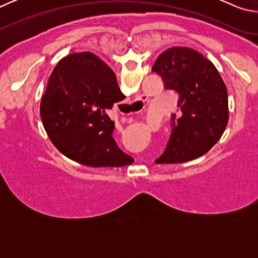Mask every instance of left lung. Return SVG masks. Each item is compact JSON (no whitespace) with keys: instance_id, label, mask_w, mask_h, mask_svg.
Listing matches in <instances>:
<instances>
[{"instance_id":"left-lung-1","label":"left lung","mask_w":258,"mask_h":258,"mask_svg":"<svg viewBox=\"0 0 258 258\" xmlns=\"http://www.w3.org/2000/svg\"><path fill=\"white\" fill-rule=\"evenodd\" d=\"M152 72L165 89L180 95L172 135L156 164L185 163L207 154L229 121L228 90L216 67L198 51L173 46L159 54Z\"/></svg>"}]
</instances>
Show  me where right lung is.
Listing matches in <instances>:
<instances>
[{"label": "right lung", "instance_id": "add662e5", "mask_svg": "<svg viewBox=\"0 0 258 258\" xmlns=\"http://www.w3.org/2000/svg\"><path fill=\"white\" fill-rule=\"evenodd\" d=\"M117 78L91 52L61 59L52 71L41 100V119L47 137L61 154L92 167H121L134 161L121 151L107 115L120 101Z\"/></svg>", "mask_w": 258, "mask_h": 258}]
</instances>
